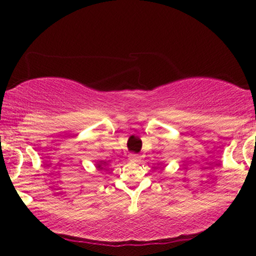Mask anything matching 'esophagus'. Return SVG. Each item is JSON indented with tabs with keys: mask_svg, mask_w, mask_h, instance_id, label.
I'll return each instance as SVG.
<instances>
[{
	"mask_svg": "<svg viewBox=\"0 0 256 256\" xmlns=\"http://www.w3.org/2000/svg\"><path fill=\"white\" fill-rule=\"evenodd\" d=\"M130 160L138 162V161H140V156L138 154H130Z\"/></svg>",
	"mask_w": 256,
	"mask_h": 256,
	"instance_id": "obj_1",
	"label": "esophagus"
}]
</instances>
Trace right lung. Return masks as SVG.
<instances>
[{
    "label": "right lung",
    "mask_w": 256,
    "mask_h": 256,
    "mask_svg": "<svg viewBox=\"0 0 256 256\" xmlns=\"http://www.w3.org/2000/svg\"><path fill=\"white\" fill-rule=\"evenodd\" d=\"M106 165H107V162H106V161H100L98 165H96V167H98V170H104Z\"/></svg>",
    "instance_id": "add662e5"
}]
</instances>
